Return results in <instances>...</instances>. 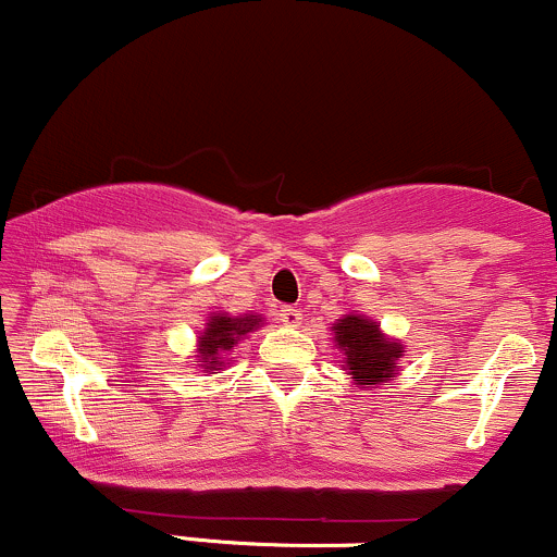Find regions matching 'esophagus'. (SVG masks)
<instances>
[{"instance_id": "obj_1", "label": "esophagus", "mask_w": 557, "mask_h": 557, "mask_svg": "<svg viewBox=\"0 0 557 557\" xmlns=\"http://www.w3.org/2000/svg\"><path fill=\"white\" fill-rule=\"evenodd\" d=\"M278 321L284 326H289V329H297L302 324V313L297 308H281L278 310Z\"/></svg>"}]
</instances>
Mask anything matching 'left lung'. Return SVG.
<instances>
[{"mask_svg":"<svg viewBox=\"0 0 557 557\" xmlns=\"http://www.w3.org/2000/svg\"><path fill=\"white\" fill-rule=\"evenodd\" d=\"M332 334L334 345L343 352L339 367L356 387H380L398 376V363L406 352L404 343L382 332L374 319L352 310L334 321Z\"/></svg>","mask_w":557,"mask_h":557,"instance_id":"1","label":"left lung"}]
</instances>
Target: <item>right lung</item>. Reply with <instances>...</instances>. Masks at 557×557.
<instances>
[{
	"mask_svg": "<svg viewBox=\"0 0 557 557\" xmlns=\"http://www.w3.org/2000/svg\"><path fill=\"white\" fill-rule=\"evenodd\" d=\"M262 326L260 313H242L231 315L225 310L207 315V324L196 337V356L194 367L207 376L218 374L220 369H225V363L231 361V350L247 337L249 332Z\"/></svg>",
	"mask_w": 557,
	"mask_h": 557,
	"instance_id": "obj_1",
	"label": "right lung"
}]
</instances>
